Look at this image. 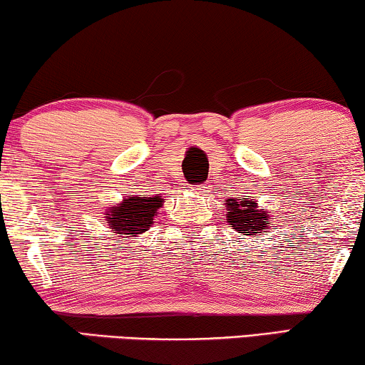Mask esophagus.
<instances>
[{"instance_id":"1","label":"esophagus","mask_w":365,"mask_h":365,"mask_svg":"<svg viewBox=\"0 0 365 365\" xmlns=\"http://www.w3.org/2000/svg\"><path fill=\"white\" fill-rule=\"evenodd\" d=\"M194 191L197 194H204L205 191H207V186H205V184H199V186L194 187Z\"/></svg>"}]
</instances>
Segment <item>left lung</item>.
Returning <instances> with one entry per match:
<instances>
[{
	"mask_svg": "<svg viewBox=\"0 0 365 365\" xmlns=\"http://www.w3.org/2000/svg\"><path fill=\"white\" fill-rule=\"evenodd\" d=\"M230 207V212L227 214V220L239 234L245 235H257L262 234L263 229H267L272 224L268 220V212L260 209H255V204L252 200H240V202L227 204Z\"/></svg>",
	"mask_w": 365,
	"mask_h": 365,
	"instance_id": "obj_1",
	"label": "left lung"
}]
</instances>
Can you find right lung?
Wrapping results in <instances>:
<instances>
[{
  "label": "right lung",
  "instance_id": "obj_1",
  "mask_svg": "<svg viewBox=\"0 0 365 365\" xmlns=\"http://www.w3.org/2000/svg\"><path fill=\"white\" fill-rule=\"evenodd\" d=\"M163 205L161 195H150V197H128L117 207L110 209L108 224L115 234L126 237H135L143 234L153 224L156 210Z\"/></svg>",
  "mask_w": 365,
  "mask_h": 365
}]
</instances>
